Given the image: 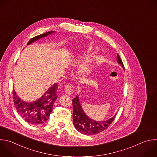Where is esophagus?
Here are the masks:
<instances>
[{"label": "esophagus", "mask_w": 157, "mask_h": 157, "mask_svg": "<svg viewBox=\"0 0 157 157\" xmlns=\"http://www.w3.org/2000/svg\"><path fill=\"white\" fill-rule=\"evenodd\" d=\"M65 92L66 93L70 95H71L73 93V89H72V86H71V84H70V83H68L65 87Z\"/></svg>", "instance_id": "34e87169"}]
</instances>
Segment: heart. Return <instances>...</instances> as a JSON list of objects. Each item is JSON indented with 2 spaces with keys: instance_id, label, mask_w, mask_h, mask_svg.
Returning <instances> with one entry per match:
<instances>
[{
  "instance_id": "heart-1",
  "label": "heart",
  "mask_w": 157,
  "mask_h": 157,
  "mask_svg": "<svg viewBox=\"0 0 157 157\" xmlns=\"http://www.w3.org/2000/svg\"><path fill=\"white\" fill-rule=\"evenodd\" d=\"M95 48V47L92 45H89L87 46L86 47V50L87 52H91L94 50ZM91 61V58H88L85 61H84L79 66V71L82 73H86L89 69V63Z\"/></svg>"
}]
</instances>
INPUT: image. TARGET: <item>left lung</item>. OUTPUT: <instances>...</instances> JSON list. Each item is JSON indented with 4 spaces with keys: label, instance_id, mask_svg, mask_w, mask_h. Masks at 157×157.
<instances>
[{
    "label": "left lung",
    "instance_id": "obj_1",
    "mask_svg": "<svg viewBox=\"0 0 157 157\" xmlns=\"http://www.w3.org/2000/svg\"><path fill=\"white\" fill-rule=\"evenodd\" d=\"M117 62L123 68L124 65L123 62L117 54ZM73 119L75 128L81 133L86 135H94L98 134L105 130L114 120L116 114L112 118L105 121H95L90 118L84 112L78 95L73 99Z\"/></svg>",
    "mask_w": 157,
    "mask_h": 157
}]
</instances>
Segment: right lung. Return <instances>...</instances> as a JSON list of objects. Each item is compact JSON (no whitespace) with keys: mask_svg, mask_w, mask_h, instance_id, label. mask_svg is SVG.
I'll list each match as a JSON object with an SVG mask.
<instances>
[{"mask_svg":"<svg viewBox=\"0 0 157 157\" xmlns=\"http://www.w3.org/2000/svg\"><path fill=\"white\" fill-rule=\"evenodd\" d=\"M55 33L49 31L37 36L28 42V45ZM57 84L52 85L40 98L36 101L27 102L22 100L13 90V102L18 114L28 123L34 125L43 124L48 119L49 115L52 111L53 105L57 98Z\"/></svg>","mask_w":157,"mask_h":157,"instance_id":"1","label":"right lung"}]
</instances>
